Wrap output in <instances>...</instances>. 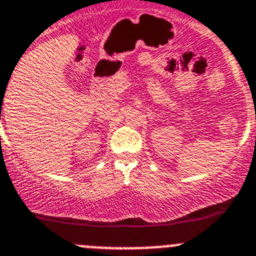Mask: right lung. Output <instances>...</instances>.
<instances>
[{
  "label": "right lung",
  "instance_id": "right-lung-1",
  "mask_svg": "<svg viewBox=\"0 0 256 256\" xmlns=\"http://www.w3.org/2000/svg\"><path fill=\"white\" fill-rule=\"evenodd\" d=\"M0 118H1V117H0Z\"/></svg>",
  "mask_w": 256,
  "mask_h": 256
}]
</instances>
